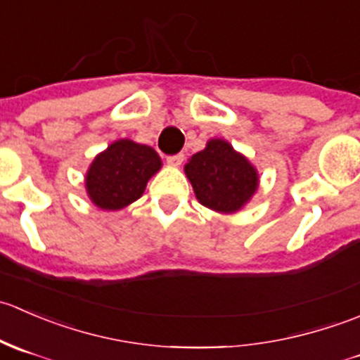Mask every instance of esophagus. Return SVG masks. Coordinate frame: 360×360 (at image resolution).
Listing matches in <instances>:
<instances>
[{"label": "esophagus", "mask_w": 360, "mask_h": 360, "mask_svg": "<svg viewBox=\"0 0 360 360\" xmlns=\"http://www.w3.org/2000/svg\"><path fill=\"white\" fill-rule=\"evenodd\" d=\"M184 160V155L183 153H177V155H170V157H167V163L172 167H179L181 163H183Z\"/></svg>", "instance_id": "esophagus-1"}]
</instances>
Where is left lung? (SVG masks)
I'll return each mask as SVG.
<instances>
[{
  "instance_id": "left-lung-1",
  "label": "left lung",
  "mask_w": 360,
  "mask_h": 360,
  "mask_svg": "<svg viewBox=\"0 0 360 360\" xmlns=\"http://www.w3.org/2000/svg\"><path fill=\"white\" fill-rule=\"evenodd\" d=\"M202 205L217 212H235L257 188L256 169L226 141L212 139L184 167Z\"/></svg>"
}]
</instances>
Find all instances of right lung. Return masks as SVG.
<instances>
[{"instance_id":"1","label":"right lung","mask_w":360,"mask_h":360,"mask_svg":"<svg viewBox=\"0 0 360 360\" xmlns=\"http://www.w3.org/2000/svg\"><path fill=\"white\" fill-rule=\"evenodd\" d=\"M160 167L162 160L153 148L120 139L97 155L90 165L86 193L101 209L118 210L143 195L150 177Z\"/></svg>"}]
</instances>
